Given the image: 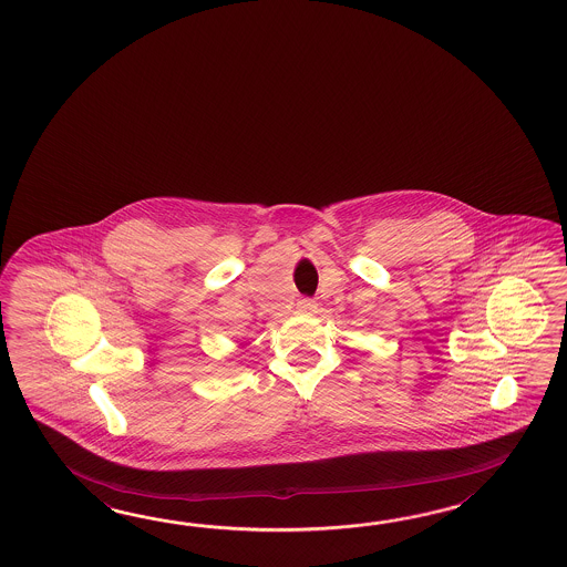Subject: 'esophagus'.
I'll return each mask as SVG.
<instances>
[{"instance_id":"34e87169","label":"esophagus","mask_w":567,"mask_h":567,"mask_svg":"<svg viewBox=\"0 0 567 567\" xmlns=\"http://www.w3.org/2000/svg\"><path fill=\"white\" fill-rule=\"evenodd\" d=\"M316 308H318V303L312 300V298H301L296 303V310L301 313H312L316 312Z\"/></svg>"}]
</instances>
